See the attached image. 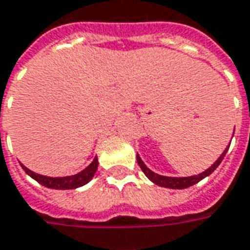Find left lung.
Wrapping results in <instances>:
<instances>
[{"mask_svg":"<svg viewBox=\"0 0 250 250\" xmlns=\"http://www.w3.org/2000/svg\"><path fill=\"white\" fill-rule=\"evenodd\" d=\"M229 147H230V145H229ZM229 147H226L225 152L220 154V157H219L218 160L215 161L207 171H204V172H201V174L198 175H194V176H186V178H171V176H163V175L154 174L153 171H150V169L144 164V161L141 160L139 156H137V161H138V166L141 167V169L144 171V174L146 175L147 178H149L153 183H156V185L163 186V188H169V189H186V188H190V186L198 183L201 179H204L205 176H208V175L212 174V172L218 168L219 164L222 163V160L225 159Z\"/></svg>","mask_w":250,"mask_h":250,"instance_id":"1","label":"left lung"}]
</instances>
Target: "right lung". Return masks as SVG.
<instances>
[{"instance_id": "obj_1", "label": "right lung", "mask_w": 250, "mask_h": 250, "mask_svg": "<svg viewBox=\"0 0 250 250\" xmlns=\"http://www.w3.org/2000/svg\"><path fill=\"white\" fill-rule=\"evenodd\" d=\"M21 167L24 169L27 174L31 176L32 179H35L37 182L41 183L42 186L49 188V189H60V190H68V189H76V188H81L83 185L89 182L90 179L94 176L98 167V160L97 157L93 160V163L90 164L89 167L84 168L82 172L79 174L72 175V176H62V178H50V176H43V175L35 174L30 171L28 168L24 167L21 164Z\"/></svg>"}]
</instances>
